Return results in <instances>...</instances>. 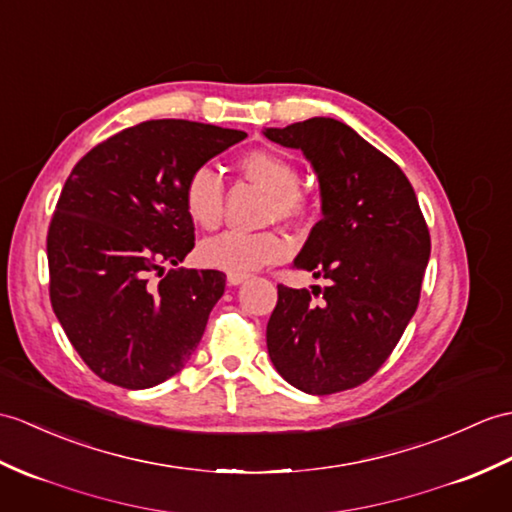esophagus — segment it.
<instances>
[{
	"label": "esophagus",
	"instance_id": "obj_1",
	"mask_svg": "<svg viewBox=\"0 0 512 512\" xmlns=\"http://www.w3.org/2000/svg\"><path fill=\"white\" fill-rule=\"evenodd\" d=\"M227 279H229L231 285H240V283H244V281L248 279V275H233V272H231V275H229Z\"/></svg>",
	"mask_w": 512,
	"mask_h": 512
}]
</instances>
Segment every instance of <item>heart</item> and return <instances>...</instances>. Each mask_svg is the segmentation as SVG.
Wrapping results in <instances>:
<instances>
[{
  "label": "heart",
  "instance_id": "b5f03b06",
  "mask_svg": "<svg viewBox=\"0 0 512 512\" xmlns=\"http://www.w3.org/2000/svg\"><path fill=\"white\" fill-rule=\"evenodd\" d=\"M242 174L270 194L268 220H296L305 213V198L299 192L301 176L296 165L277 152L253 150L240 159ZM224 185L211 165H200L187 176L183 187V207L196 227L211 231L222 220ZM290 255V244L277 231L240 233L224 231L200 242L198 261L213 270L248 275L261 266L275 264Z\"/></svg>",
  "mask_w": 512,
  "mask_h": 512
}]
</instances>
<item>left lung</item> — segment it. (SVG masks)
Returning <instances> with one entry per match:
<instances>
[{
	"instance_id": "1",
	"label": "left lung",
	"mask_w": 512,
	"mask_h": 512,
	"mask_svg": "<svg viewBox=\"0 0 512 512\" xmlns=\"http://www.w3.org/2000/svg\"><path fill=\"white\" fill-rule=\"evenodd\" d=\"M264 135L314 168L323 218L292 266L329 281L312 292L277 285L268 355L307 395L349 390L375 375L417 312L430 231L406 174L351 126L312 117Z\"/></svg>"
}]
</instances>
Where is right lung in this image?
I'll return each instance as SVG.
<instances>
[{
    "mask_svg": "<svg viewBox=\"0 0 512 512\" xmlns=\"http://www.w3.org/2000/svg\"><path fill=\"white\" fill-rule=\"evenodd\" d=\"M244 137L150 120L102 141L71 170L47 233L50 299L69 342L104 382L152 388L196 351L227 277L164 270L194 248L187 176Z\"/></svg>",
    "mask_w": 512,
    "mask_h": 512,
    "instance_id": "1",
    "label": "right lung"
}]
</instances>
